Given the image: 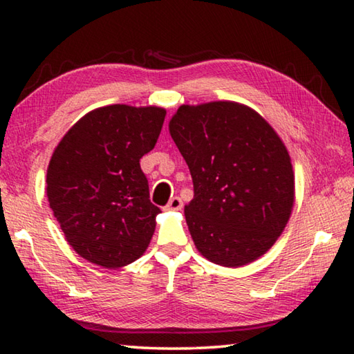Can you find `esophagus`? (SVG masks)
<instances>
[{"instance_id": "1", "label": "esophagus", "mask_w": 354, "mask_h": 354, "mask_svg": "<svg viewBox=\"0 0 354 354\" xmlns=\"http://www.w3.org/2000/svg\"><path fill=\"white\" fill-rule=\"evenodd\" d=\"M183 207V200L179 196H173L169 201V205L165 206V211H179Z\"/></svg>"}]
</instances>
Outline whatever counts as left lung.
Segmentation results:
<instances>
[{"mask_svg":"<svg viewBox=\"0 0 354 354\" xmlns=\"http://www.w3.org/2000/svg\"><path fill=\"white\" fill-rule=\"evenodd\" d=\"M169 129L194 181L184 215L196 250L223 267L267 253L295 196L290 156L274 129L234 101L183 104Z\"/></svg>","mask_w":354,"mask_h":354,"instance_id":"8db88e82","label":"left lung"}]
</instances>
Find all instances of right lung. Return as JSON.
Wrapping results in <instances>:
<instances>
[{"mask_svg": "<svg viewBox=\"0 0 354 354\" xmlns=\"http://www.w3.org/2000/svg\"><path fill=\"white\" fill-rule=\"evenodd\" d=\"M165 109L112 104L68 129L46 171L50 207L77 254L120 268L145 253L158 206L149 201L142 156L151 151Z\"/></svg>", "mask_w": 354, "mask_h": 354, "instance_id": "obj_1", "label": "right lung"}]
</instances>
